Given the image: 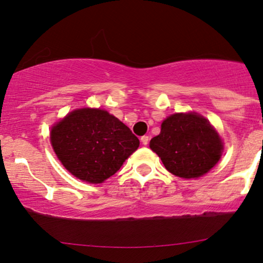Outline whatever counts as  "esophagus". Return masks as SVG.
Here are the masks:
<instances>
[{"label": "esophagus", "instance_id": "esophagus-1", "mask_svg": "<svg viewBox=\"0 0 263 263\" xmlns=\"http://www.w3.org/2000/svg\"><path fill=\"white\" fill-rule=\"evenodd\" d=\"M148 141H149V138L147 135H143L142 138H141V142H142V145H147V143H148Z\"/></svg>", "mask_w": 263, "mask_h": 263}]
</instances>
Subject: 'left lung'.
<instances>
[{
  "label": "left lung",
  "instance_id": "left-lung-1",
  "mask_svg": "<svg viewBox=\"0 0 263 263\" xmlns=\"http://www.w3.org/2000/svg\"><path fill=\"white\" fill-rule=\"evenodd\" d=\"M149 147L168 172L189 179L213 168L224 145L206 118L196 112H178L163 121L160 134L151 140Z\"/></svg>",
  "mask_w": 263,
  "mask_h": 263
}]
</instances>
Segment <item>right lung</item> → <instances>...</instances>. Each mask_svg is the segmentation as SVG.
Listing matches in <instances>:
<instances>
[{
    "mask_svg": "<svg viewBox=\"0 0 263 263\" xmlns=\"http://www.w3.org/2000/svg\"><path fill=\"white\" fill-rule=\"evenodd\" d=\"M50 141L63 166L92 184L116 174L140 145L118 118L91 107L71 111L57 122L50 132Z\"/></svg>",
    "mask_w": 263,
    "mask_h": 263,
    "instance_id": "add662e5",
    "label": "right lung"
}]
</instances>
